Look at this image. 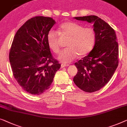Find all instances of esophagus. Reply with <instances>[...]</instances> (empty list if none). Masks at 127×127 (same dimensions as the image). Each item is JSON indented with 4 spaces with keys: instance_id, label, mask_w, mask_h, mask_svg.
I'll return each instance as SVG.
<instances>
[{
    "instance_id": "34e87169",
    "label": "esophagus",
    "mask_w": 127,
    "mask_h": 127,
    "mask_svg": "<svg viewBox=\"0 0 127 127\" xmlns=\"http://www.w3.org/2000/svg\"><path fill=\"white\" fill-rule=\"evenodd\" d=\"M69 65V64H61V67H66V66H68Z\"/></svg>"
}]
</instances>
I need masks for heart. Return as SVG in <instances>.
Returning a JSON list of instances; mask_svg holds the SVG:
<instances>
[{"instance_id":"heart-1","label":"heart","mask_w":127,"mask_h":127,"mask_svg":"<svg viewBox=\"0 0 127 127\" xmlns=\"http://www.w3.org/2000/svg\"><path fill=\"white\" fill-rule=\"evenodd\" d=\"M60 35L68 38L66 44L67 48L62 51L58 57L61 62L65 64L73 61L78 55L84 57L89 54L95 43V34L93 28L84 27L74 22H66L58 27V32L51 30L47 34V43L55 53L60 51Z\"/></svg>"}]
</instances>
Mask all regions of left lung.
Masks as SVG:
<instances>
[{
  "label": "left lung",
  "instance_id": "left-lung-1",
  "mask_svg": "<svg viewBox=\"0 0 127 127\" xmlns=\"http://www.w3.org/2000/svg\"><path fill=\"white\" fill-rule=\"evenodd\" d=\"M74 19L93 23L95 41L89 54L74 64L78 72L73 81L83 91L94 92L109 81L118 66L119 47L116 32L107 23L97 16Z\"/></svg>",
  "mask_w": 127,
  "mask_h": 127
}]
</instances>
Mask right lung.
<instances>
[{"instance_id": "1", "label": "right lung", "mask_w": 127, "mask_h": 127, "mask_svg": "<svg viewBox=\"0 0 127 127\" xmlns=\"http://www.w3.org/2000/svg\"><path fill=\"white\" fill-rule=\"evenodd\" d=\"M56 23L53 18L35 16L15 35L9 60L12 73L24 91L39 95L50 88L61 64L53 58L47 36Z\"/></svg>"}]
</instances>
